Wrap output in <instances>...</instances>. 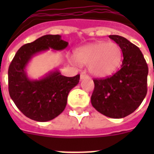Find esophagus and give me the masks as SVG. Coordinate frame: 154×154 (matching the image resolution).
<instances>
[{
    "instance_id": "1",
    "label": "esophagus",
    "mask_w": 154,
    "mask_h": 154,
    "mask_svg": "<svg viewBox=\"0 0 154 154\" xmlns=\"http://www.w3.org/2000/svg\"><path fill=\"white\" fill-rule=\"evenodd\" d=\"M89 76L85 73V72H82V74H81V79H84V78H88Z\"/></svg>"
}]
</instances>
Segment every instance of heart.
Returning <instances> with one entry per match:
<instances>
[{"mask_svg": "<svg viewBox=\"0 0 154 154\" xmlns=\"http://www.w3.org/2000/svg\"><path fill=\"white\" fill-rule=\"evenodd\" d=\"M122 56V49L113 42H96L75 52L76 60L81 64H89V71L97 77H105L114 72L121 64Z\"/></svg>", "mask_w": 154, "mask_h": 154, "instance_id": "b5f03b06", "label": "heart"}]
</instances>
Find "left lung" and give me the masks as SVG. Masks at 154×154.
Here are the masks:
<instances>
[{"label":"left lung","instance_id":"left-lung-1","mask_svg":"<svg viewBox=\"0 0 154 154\" xmlns=\"http://www.w3.org/2000/svg\"><path fill=\"white\" fill-rule=\"evenodd\" d=\"M109 37L119 45L124 59L114 74L94 80L91 103L106 117L122 118L134 112L146 97L149 69L138 47L118 35Z\"/></svg>","mask_w":154,"mask_h":154}]
</instances>
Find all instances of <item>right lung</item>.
Returning <instances> with one entry per match:
<instances>
[{"label":"right lung","instance_id":"1","mask_svg":"<svg viewBox=\"0 0 154 154\" xmlns=\"http://www.w3.org/2000/svg\"><path fill=\"white\" fill-rule=\"evenodd\" d=\"M68 45L60 35H45L24 45L14 56L8 67V93L23 114L37 122L53 120L64 111L68 94L78 84L80 74L68 77L58 70L40 80H30L25 67L37 53L49 49L62 50Z\"/></svg>","mask_w":154,"mask_h":154}]
</instances>
